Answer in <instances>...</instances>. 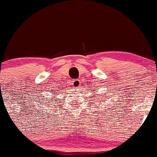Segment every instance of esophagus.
I'll return each instance as SVG.
<instances>
[{"label": "esophagus", "mask_w": 157, "mask_h": 157, "mask_svg": "<svg viewBox=\"0 0 157 157\" xmlns=\"http://www.w3.org/2000/svg\"><path fill=\"white\" fill-rule=\"evenodd\" d=\"M80 81L78 80V79H75L74 81H72V85L74 88H77V87H78L79 85H80Z\"/></svg>", "instance_id": "obj_1"}]
</instances>
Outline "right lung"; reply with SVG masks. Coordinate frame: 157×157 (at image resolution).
Returning <instances> with one entry per match:
<instances>
[{
  "label": "right lung",
  "mask_w": 157,
  "mask_h": 157,
  "mask_svg": "<svg viewBox=\"0 0 157 157\" xmlns=\"http://www.w3.org/2000/svg\"><path fill=\"white\" fill-rule=\"evenodd\" d=\"M49 103H50V102H49Z\"/></svg>",
  "instance_id": "right-lung-1"
}]
</instances>
